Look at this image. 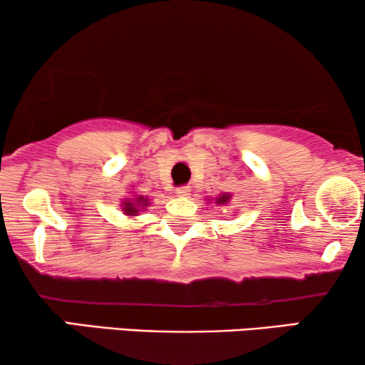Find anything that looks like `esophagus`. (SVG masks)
<instances>
[{
  "label": "esophagus",
  "mask_w": 365,
  "mask_h": 365,
  "mask_svg": "<svg viewBox=\"0 0 365 365\" xmlns=\"http://www.w3.org/2000/svg\"><path fill=\"white\" fill-rule=\"evenodd\" d=\"M189 194H191V189H189V186H181L176 189V196L178 197H187Z\"/></svg>",
  "instance_id": "1"
}]
</instances>
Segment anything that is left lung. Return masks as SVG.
Wrapping results in <instances>:
<instances>
[{"instance_id": "obj_1", "label": "left lung", "mask_w": 365, "mask_h": 365, "mask_svg": "<svg viewBox=\"0 0 365 365\" xmlns=\"http://www.w3.org/2000/svg\"><path fill=\"white\" fill-rule=\"evenodd\" d=\"M229 199H231V196H229V194H221V196L216 197V204H227Z\"/></svg>"}]
</instances>
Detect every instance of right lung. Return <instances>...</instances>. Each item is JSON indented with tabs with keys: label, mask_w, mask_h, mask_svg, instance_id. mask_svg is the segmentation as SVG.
<instances>
[{
	"label": "right lung",
	"mask_w": 365,
	"mask_h": 365,
	"mask_svg": "<svg viewBox=\"0 0 365 365\" xmlns=\"http://www.w3.org/2000/svg\"><path fill=\"white\" fill-rule=\"evenodd\" d=\"M148 204V197L136 196V199H128V201L123 202V211L128 216H138V212L144 211Z\"/></svg>",
	"instance_id": "1"
}]
</instances>
